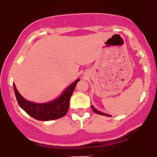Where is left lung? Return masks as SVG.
Masks as SVG:
<instances>
[{
	"instance_id": "obj_1",
	"label": "left lung",
	"mask_w": 157,
	"mask_h": 157,
	"mask_svg": "<svg viewBox=\"0 0 157 157\" xmlns=\"http://www.w3.org/2000/svg\"><path fill=\"white\" fill-rule=\"evenodd\" d=\"M91 109L93 110V111H94V113H96V114H99V115H102V116H111L110 115H107V114L106 113H103V112H101V111H98L97 109H95L94 107H93L92 105H91Z\"/></svg>"
}]
</instances>
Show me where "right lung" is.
Wrapping results in <instances>:
<instances>
[{
  "instance_id": "1",
  "label": "right lung",
  "mask_w": 157,
  "mask_h": 157,
  "mask_svg": "<svg viewBox=\"0 0 157 157\" xmlns=\"http://www.w3.org/2000/svg\"><path fill=\"white\" fill-rule=\"evenodd\" d=\"M80 79H77L62 93L58 99L46 103H35L25 99L17 90L13 83V89L17 100L21 108L31 117L41 121H49L62 118L67 113L70 107V99Z\"/></svg>"
}]
</instances>
